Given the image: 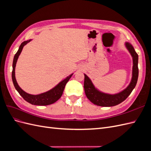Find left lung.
Wrapping results in <instances>:
<instances>
[{
	"mask_svg": "<svg viewBox=\"0 0 151 151\" xmlns=\"http://www.w3.org/2000/svg\"><path fill=\"white\" fill-rule=\"evenodd\" d=\"M125 46L130 53L133 58V68H132V77L130 84L122 92L115 94H109L101 92L95 88L92 81L84 74V88L87 98L93 104L100 106L109 107L113 106L121 103L130 94L132 91L135 88L138 80V54L136 53L133 46L126 42Z\"/></svg>",
	"mask_w": 151,
	"mask_h": 151,
	"instance_id": "obj_1",
	"label": "left lung"
}]
</instances>
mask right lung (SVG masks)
I'll return each mask as SVG.
<instances>
[{
	"instance_id": "1",
	"label": "right lung",
	"mask_w": 151,
	"mask_h": 151,
	"mask_svg": "<svg viewBox=\"0 0 151 151\" xmlns=\"http://www.w3.org/2000/svg\"><path fill=\"white\" fill-rule=\"evenodd\" d=\"M31 40H29L22 42L20 45L19 50H17V53L15 54L12 63V79L16 89L17 91V92L19 93L21 96L23 98L25 101L31 104L39 105V106H46V105H49L54 103L60 98L63 94V90H64L66 84L67 83L68 80L70 79L73 74H72L69 76H68L67 78L61 81L60 83L58 84V85H57L55 88L50 89V91H47V92L37 95H33L26 93L25 91H24L20 88L17 83L15 77V68L18 57H19V55L21 54L22 48H23L24 45L29 43Z\"/></svg>"
}]
</instances>
